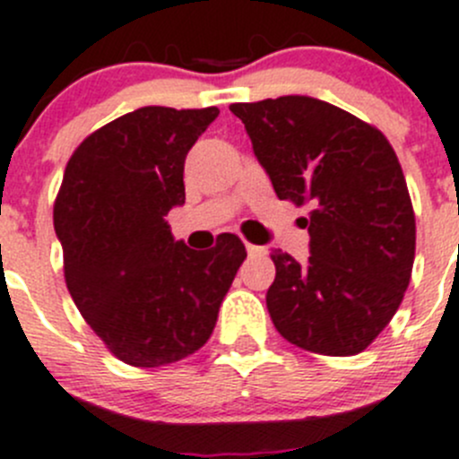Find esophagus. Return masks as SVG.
<instances>
[{
	"label": "esophagus",
	"mask_w": 459,
	"mask_h": 459,
	"mask_svg": "<svg viewBox=\"0 0 459 459\" xmlns=\"http://www.w3.org/2000/svg\"><path fill=\"white\" fill-rule=\"evenodd\" d=\"M247 251H249V255H260L264 254V247H255V244L247 242Z\"/></svg>",
	"instance_id": "esophagus-1"
}]
</instances>
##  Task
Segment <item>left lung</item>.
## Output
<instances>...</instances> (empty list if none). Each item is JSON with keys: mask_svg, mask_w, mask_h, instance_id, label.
Instances as JSON below:
<instances>
[{"mask_svg": "<svg viewBox=\"0 0 459 459\" xmlns=\"http://www.w3.org/2000/svg\"><path fill=\"white\" fill-rule=\"evenodd\" d=\"M278 199L310 205V255L272 251L267 310L282 337L321 355H358L380 335L412 278L417 224L383 133L301 94L233 104Z\"/></svg>", "mask_w": 459, "mask_h": 459, "instance_id": "8db88e82", "label": "left lung"}]
</instances>
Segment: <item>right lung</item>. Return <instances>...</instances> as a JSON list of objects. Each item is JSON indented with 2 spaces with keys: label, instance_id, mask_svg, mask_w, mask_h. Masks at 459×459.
<instances>
[{
  "label": "right lung",
  "instance_id": "add662e5",
  "mask_svg": "<svg viewBox=\"0 0 459 459\" xmlns=\"http://www.w3.org/2000/svg\"><path fill=\"white\" fill-rule=\"evenodd\" d=\"M217 115L215 106H144L90 133L63 174L54 229L67 290L106 349L131 367L199 351L247 258L238 235L195 251L165 220L186 204V156Z\"/></svg>",
  "mask_w": 459,
  "mask_h": 459
}]
</instances>
